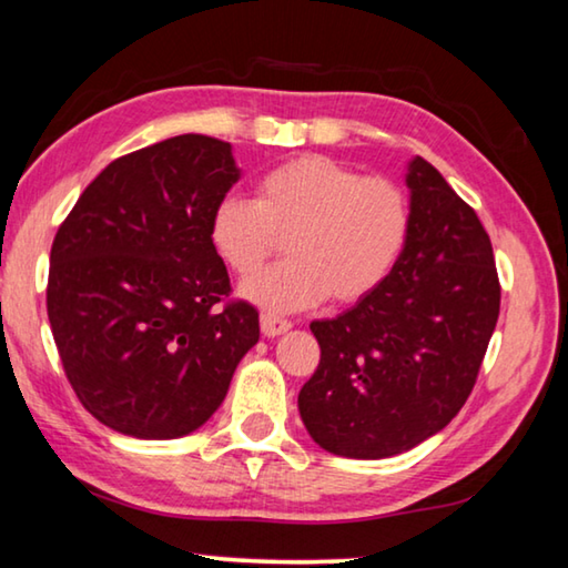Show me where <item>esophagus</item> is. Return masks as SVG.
I'll use <instances>...</instances> for the list:
<instances>
[{
	"instance_id": "34e87169",
	"label": "esophagus",
	"mask_w": 568,
	"mask_h": 568,
	"mask_svg": "<svg viewBox=\"0 0 568 568\" xmlns=\"http://www.w3.org/2000/svg\"><path fill=\"white\" fill-rule=\"evenodd\" d=\"M291 326H293L291 321L275 316V313H263V316H260V328H263V333H265L267 338L281 336V333L291 331Z\"/></svg>"
}]
</instances>
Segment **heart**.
Instances as JSON below:
<instances>
[{"label":"heart","mask_w":568,"mask_h":568,"mask_svg":"<svg viewBox=\"0 0 568 568\" xmlns=\"http://www.w3.org/2000/svg\"><path fill=\"white\" fill-rule=\"evenodd\" d=\"M409 230L402 184L323 154L283 161L257 179L255 200L227 194L210 214V245L237 277L255 275L285 242L291 257L242 285L267 311L366 298L397 267Z\"/></svg>","instance_id":"1"}]
</instances>
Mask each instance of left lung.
<instances>
[{"instance_id": "left-lung-1", "label": "left lung", "mask_w": 568, "mask_h": 568, "mask_svg": "<svg viewBox=\"0 0 568 568\" xmlns=\"http://www.w3.org/2000/svg\"><path fill=\"white\" fill-rule=\"evenodd\" d=\"M412 230L372 295L313 321L321 362L298 394L305 429L333 455L379 460L449 425L470 397L500 313L478 214L425 161H409Z\"/></svg>"}]
</instances>
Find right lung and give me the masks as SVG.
Returning <instances> with one entry per match:
<instances>
[{"mask_svg": "<svg viewBox=\"0 0 568 568\" xmlns=\"http://www.w3.org/2000/svg\"><path fill=\"white\" fill-rule=\"evenodd\" d=\"M237 179L227 141H159L111 161L52 240L48 318L62 368L121 435L202 427L257 344V311L230 301L210 245V214Z\"/></svg>", "mask_w": 568, "mask_h": 568, "instance_id": "add662e5", "label": "right lung"}]
</instances>
